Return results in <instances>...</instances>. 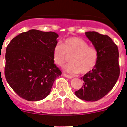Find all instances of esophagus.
<instances>
[{"mask_svg":"<svg viewBox=\"0 0 127 127\" xmlns=\"http://www.w3.org/2000/svg\"><path fill=\"white\" fill-rule=\"evenodd\" d=\"M64 76H65V77H67V78H69V79H72V76H70V75H67V74H64Z\"/></svg>","mask_w":127,"mask_h":127,"instance_id":"1","label":"esophagus"}]
</instances>
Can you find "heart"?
Here are the masks:
<instances>
[{
	"label": "heart",
	"instance_id": "b5f03b06",
	"mask_svg": "<svg viewBox=\"0 0 127 127\" xmlns=\"http://www.w3.org/2000/svg\"><path fill=\"white\" fill-rule=\"evenodd\" d=\"M70 55L71 63L64 67V70L69 74L88 73L95 67L98 60L97 50L79 37H68L62 44L57 43L53 48V60L58 66L64 64L67 55Z\"/></svg>",
	"mask_w": 127,
	"mask_h": 127
}]
</instances>
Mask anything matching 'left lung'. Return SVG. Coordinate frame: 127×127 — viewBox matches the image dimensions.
<instances>
[{"instance_id": "obj_1", "label": "left lung", "mask_w": 127, "mask_h": 127, "mask_svg": "<svg viewBox=\"0 0 127 127\" xmlns=\"http://www.w3.org/2000/svg\"><path fill=\"white\" fill-rule=\"evenodd\" d=\"M98 53L97 64L92 70L81 77L84 83L76 91L79 98L85 101L95 102L107 95L113 89L120 76L117 46L106 35L95 31L85 33Z\"/></svg>"}]
</instances>
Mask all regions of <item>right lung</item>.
Listing matches in <instances>:
<instances>
[{"instance_id":"obj_1","label":"right lung","mask_w":127,"mask_h":127,"mask_svg":"<svg viewBox=\"0 0 127 127\" xmlns=\"http://www.w3.org/2000/svg\"><path fill=\"white\" fill-rule=\"evenodd\" d=\"M58 37L55 32L32 29L13 38L7 46L5 79L23 99L45 98L55 80L62 74L52 56Z\"/></svg>"}]
</instances>
